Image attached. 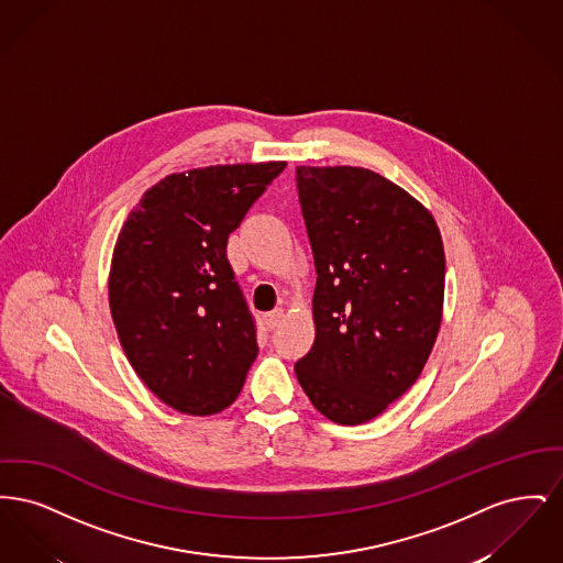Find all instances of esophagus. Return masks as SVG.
<instances>
[{"instance_id": "1", "label": "esophagus", "mask_w": 563, "mask_h": 563, "mask_svg": "<svg viewBox=\"0 0 563 563\" xmlns=\"http://www.w3.org/2000/svg\"><path fill=\"white\" fill-rule=\"evenodd\" d=\"M283 319H285V310H283V308H276V310H272V312H268V314L264 317V322H266L268 329H274V327L280 324Z\"/></svg>"}]
</instances>
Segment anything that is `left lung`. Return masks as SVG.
<instances>
[{
    "instance_id": "obj_1",
    "label": "left lung",
    "mask_w": 563,
    "mask_h": 563,
    "mask_svg": "<svg viewBox=\"0 0 563 563\" xmlns=\"http://www.w3.org/2000/svg\"><path fill=\"white\" fill-rule=\"evenodd\" d=\"M314 255L317 338L295 363L331 422L374 420L422 374L445 291L434 217L413 196L361 166H297Z\"/></svg>"
}]
</instances>
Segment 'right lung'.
I'll list each match as a JSON object with an SVG mask.
<instances>
[{"label":"right lung","mask_w":563,"mask_h":563,"mask_svg":"<svg viewBox=\"0 0 563 563\" xmlns=\"http://www.w3.org/2000/svg\"><path fill=\"white\" fill-rule=\"evenodd\" d=\"M285 166L219 164L168 175L120 230L111 319L136 375L181 413L230 407L257 356L255 321L225 246Z\"/></svg>","instance_id":"add662e5"}]
</instances>
